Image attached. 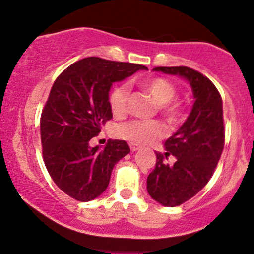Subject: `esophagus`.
Here are the masks:
<instances>
[{
    "instance_id": "1",
    "label": "esophagus",
    "mask_w": 254,
    "mask_h": 254,
    "mask_svg": "<svg viewBox=\"0 0 254 254\" xmlns=\"http://www.w3.org/2000/svg\"><path fill=\"white\" fill-rule=\"evenodd\" d=\"M129 148H130V150H132V152H135V150L139 149V145L135 144V143H129Z\"/></svg>"
}]
</instances>
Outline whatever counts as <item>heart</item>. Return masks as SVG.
I'll list each match as a JSON object with an SVG mask.
<instances>
[{
  "label": "heart",
  "instance_id": "heart-1",
  "mask_svg": "<svg viewBox=\"0 0 254 254\" xmlns=\"http://www.w3.org/2000/svg\"><path fill=\"white\" fill-rule=\"evenodd\" d=\"M142 87L147 90L150 96L154 99L157 105L160 106V111L167 117L168 121L177 122L180 119V109L177 105H170V102L177 96V89L169 80L164 77H152L140 82ZM128 86L126 84H120L112 89L109 97L110 109L112 114L121 116L127 110ZM119 137L130 140L139 144H148L157 138L162 137L165 133V128L158 121H134L127 122L116 128Z\"/></svg>",
  "mask_w": 254,
  "mask_h": 254
}]
</instances>
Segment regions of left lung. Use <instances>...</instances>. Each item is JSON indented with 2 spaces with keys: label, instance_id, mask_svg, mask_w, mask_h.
I'll return each instance as SVG.
<instances>
[{
  "label": "left lung",
  "instance_id": "8db88e82",
  "mask_svg": "<svg viewBox=\"0 0 254 254\" xmlns=\"http://www.w3.org/2000/svg\"><path fill=\"white\" fill-rule=\"evenodd\" d=\"M177 75L190 84L194 105L187 121L164 143L165 153L155 152V168L147 178V190L163 206H179L197 194L211 179L225 144L222 99L215 85L187 66L154 67ZM172 154L174 165L165 159Z\"/></svg>",
  "mask_w": 254,
  "mask_h": 254
}]
</instances>
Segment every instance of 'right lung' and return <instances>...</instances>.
<instances>
[{
  "label": "right lung",
  "instance_id": "right-lung-1",
  "mask_svg": "<svg viewBox=\"0 0 254 254\" xmlns=\"http://www.w3.org/2000/svg\"><path fill=\"white\" fill-rule=\"evenodd\" d=\"M143 65L90 57L64 70L53 84L41 117L43 159L53 182L77 201H91L107 189L112 169L130 152L125 140L90 147L112 119L111 86Z\"/></svg>",
  "mask_w": 254,
  "mask_h": 254
}]
</instances>
